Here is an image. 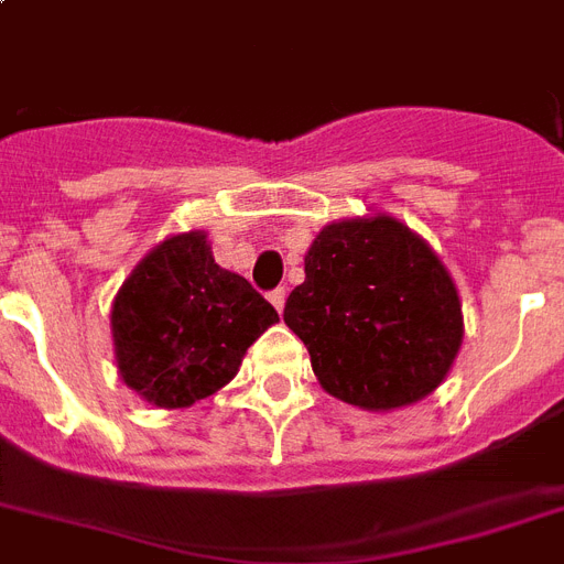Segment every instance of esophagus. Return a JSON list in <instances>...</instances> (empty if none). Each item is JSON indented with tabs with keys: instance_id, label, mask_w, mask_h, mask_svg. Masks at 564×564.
Instances as JSON below:
<instances>
[{
	"instance_id": "obj_1",
	"label": "esophagus",
	"mask_w": 564,
	"mask_h": 564,
	"mask_svg": "<svg viewBox=\"0 0 564 564\" xmlns=\"http://www.w3.org/2000/svg\"><path fill=\"white\" fill-rule=\"evenodd\" d=\"M268 300H271V305H273V308H276V311H282V308H285L288 291H285V288H276V291H271V293H268Z\"/></svg>"
}]
</instances>
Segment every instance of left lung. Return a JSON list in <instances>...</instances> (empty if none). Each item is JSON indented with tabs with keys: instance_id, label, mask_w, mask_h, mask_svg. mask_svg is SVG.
<instances>
[{
	"instance_id": "1",
	"label": "left lung",
	"mask_w": 564,
	"mask_h": 564,
	"mask_svg": "<svg viewBox=\"0 0 564 564\" xmlns=\"http://www.w3.org/2000/svg\"><path fill=\"white\" fill-rule=\"evenodd\" d=\"M282 316L325 392L369 412L435 392L464 339L449 271L386 213L325 225Z\"/></svg>"
}]
</instances>
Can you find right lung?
<instances>
[{
	"mask_svg": "<svg viewBox=\"0 0 564 564\" xmlns=\"http://www.w3.org/2000/svg\"><path fill=\"white\" fill-rule=\"evenodd\" d=\"M273 323L271 302L218 268L207 232H178L149 250L115 296V360L152 406L184 409L230 383Z\"/></svg>",
	"mask_w": 564,
	"mask_h": 564,
	"instance_id": "obj_1",
	"label": "right lung"
}]
</instances>
